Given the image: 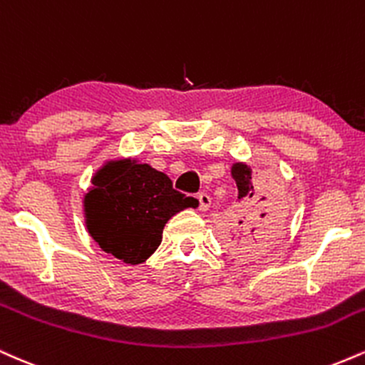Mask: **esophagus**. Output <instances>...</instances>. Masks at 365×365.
I'll return each mask as SVG.
<instances>
[{"label": "esophagus", "mask_w": 365, "mask_h": 365, "mask_svg": "<svg viewBox=\"0 0 365 365\" xmlns=\"http://www.w3.org/2000/svg\"><path fill=\"white\" fill-rule=\"evenodd\" d=\"M200 201V210L201 212H205V210L210 208V205H212V198L207 195V192H198V196H196Z\"/></svg>", "instance_id": "1"}]
</instances>
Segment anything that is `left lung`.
Here are the masks:
<instances>
[{"label":"left lung","instance_id":"8db88e82","mask_svg":"<svg viewBox=\"0 0 365 365\" xmlns=\"http://www.w3.org/2000/svg\"><path fill=\"white\" fill-rule=\"evenodd\" d=\"M232 178L237 184L241 207L235 212V222L229 227L230 247L244 255L275 237L284 224V217L277 196L268 190L269 198L264 196L266 192L252 182L251 169L246 164H234Z\"/></svg>","mask_w":365,"mask_h":365}]
</instances>
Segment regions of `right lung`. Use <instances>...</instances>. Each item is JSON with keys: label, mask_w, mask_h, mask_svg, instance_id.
<instances>
[{"label": "right lung", "mask_w": 365, "mask_h": 365, "mask_svg": "<svg viewBox=\"0 0 365 365\" xmlns=\"http://www.w3.org/2000/svg\"><path fill=\"white\" fill-rule=\"evenodd\" d=\"M85 195L88 232L106 252L124 263H143L160 246L170 217L198 200L175 191L164 173L135 160H114L92 179Z\"/></svg>", "instance_id": "1"}]
</instances>
